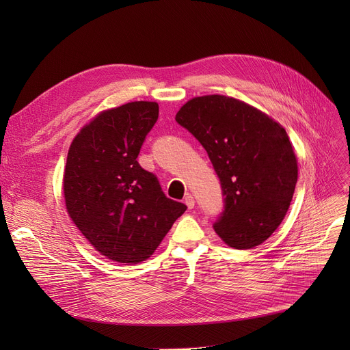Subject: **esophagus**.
<instances>
[{"label":"esophagus","mask_w":350,"mask_h":350,"mask_svg":"<svg viewBox=\"0 0 350 350\" xmlns=\"http://www.w3.org/2000/svg\"><path fill=\"white\" fill-rule=\"evenodd\" d=\"M185 203H186V206H187L189 208H193V207H194V203H196V200H194V197H193L191 194H189V196H186V198H185Z\"/></svg>","instance_id":"obj_1"}]
</instances>
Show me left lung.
<instances>
[{"label": "left lung", "instance_id": "1", "mask_svg": "<svg viewBox=\"0 0 350 350\" xmlns=\"http://www.w3.org/2000/svg\"><path fill=\"white\" fill-rule=\"evenodd\" d=\"M176 122L204 147L219 178L224 210L213 224L215 232L237 250L262 244L282 223L298 180L285 129L223 95L189 100Z\"/></svg>", "mask_w": 350, "mask_h": 350}]
</instances>
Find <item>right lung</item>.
I'll list each match as a JSON object with an SVG mask.
<instances>
[{
    "mask_svg": "<svg viewBox=\"0 0 350 350\" xmlns=\"http://www.w3.org/2000/svg\"><path fill=\"white\" fill-rule=\"evenodd\" d=\"M157 118L156 102L105 110L68 152L64 194L72 221L95 250L122 264L149 258L187 210L136 160Z\"/></svg>",
    "mask_w": 350,
    "mask_h": 350,
    "instance_id": "add662e5",
    "label": "right lung"
}]
</instances>
